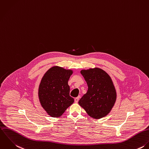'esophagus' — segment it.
<instances>
[{"instance_id": "esophagus-1", "label": "esophagus", "mask_w": 149, "mask_h": 149, "mask_svg": "<svg viewBox=\"0 0 149 149\" xmlns=\"http://www.w3.org/2000/svg\"><path fill=\"white\" fill-rule=\"evenodd\" d=\"M80 99V96H79V97H76V98H75V99H74V102H76V103H77L78 102H79V100Z\"/></svg>"}]
</instances>
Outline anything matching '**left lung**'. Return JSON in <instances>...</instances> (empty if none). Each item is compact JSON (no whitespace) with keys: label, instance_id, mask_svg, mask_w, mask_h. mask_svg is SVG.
I'll return each instance as SVG.
<instances>
[{"label":"left lung","instance_id":"8db88e82","mask_svg":"<svg viewBox=\"0 0 149 149\" xmlns=\"http://www.w3.org/2000/svg\"><path fill=\"white\" fill-rule=\"evenodd\" d=\"M80 73L87 82L88 90L79 100V104L94 119L106 116L117 98L116 90L110 76L98 68L81 70Z\"/></svg>","mask_w":149,"mask_h":149}]
</instances>
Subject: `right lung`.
<instances>
[{"label":"right lung","mask_w":149,"mask_h":149,"mask_svg":"<svg viewBox=\"0 0 149 149\" xmlns=\"http://www.w3.org/2000/svg\"><path fill=\"white\" fill-rule=\"evenodd\" d=\"M73 70L55 66L49 69L43 76L38 90L40 103L47 113L52 117L62 115L73 102L69 95L68 80Z\"/></svg>","instance_id":"add662e5"}]
</instances>
